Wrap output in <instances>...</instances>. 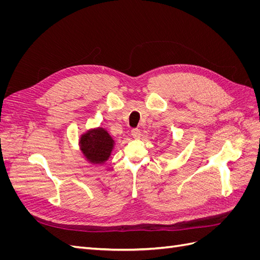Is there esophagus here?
<instances>
[{
    "label": "esophagus",
    "mask_w": 260,
    "mask_h": 260,
    "mask_svg": "<svg viewBox=\"0 0 260 260\" xmlns=\"http://www.w3.org/2000/svg\"><path fill=\"white\" fill-rule=\"evenodd\" d=\"M131 135H132V137L135 138V139H139V138L141 137V131H140V129H138V128L132 129V130H131Z\"/></svg>",
    "instance_id": "1"
}]
</instances>
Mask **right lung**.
Segmentation results:
<instances>
[{
    "instance_id": "add662e5",
    "label": "right lung",
    "mask_w": 260,
    "mask_h": 260,
    "mask_svg": "<svg viewBox=\"0 0 260 260\" xmlns=\"http://www.w3.org/2000/svg\"><path fill=\"white\" fill-rule=\"evenodd\" d=\"M83 154L92 162H104L111 155L114 140L104 129L91 130L80 140Z\"/></svg>"
}]
</instances>
